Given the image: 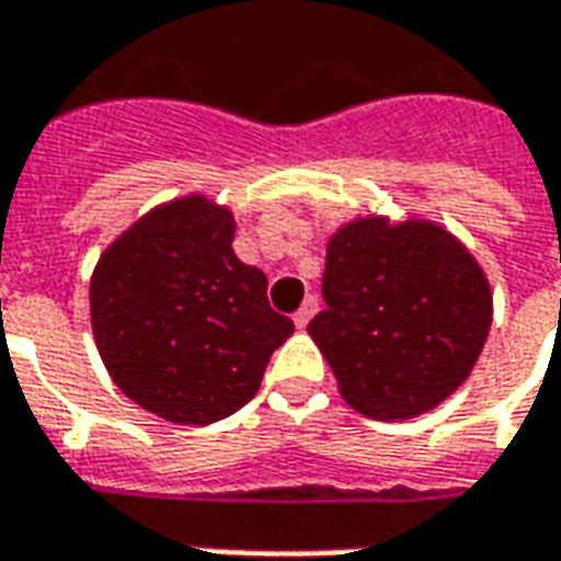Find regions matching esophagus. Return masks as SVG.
Wrapping results in <instances>:
<instances>
[{"label": "esophagus", "mask_w": 561, "mask_h": 561, "mask_svg": "<svg viewBox=\"0 0 561 561\" xmlns=\"http://www.w3.org/2000/svg\"><path fill=\"white\" fill-rule=\"evenodd\" d=\"M316 310H319V301H316L313 296L305 298V305L298 307L296 313H293V322H296L298 328H305L307 322H310V319H313V316H316Z\"/></svg>", "instance_id": "34e87169"}]
</instances>
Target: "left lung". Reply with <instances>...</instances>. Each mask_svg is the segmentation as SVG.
Returning <instances> with one entry per match:
<instances>
[{
	"label": "left lung",
	"instance_id": "obj_1",
	"mask_svg": "<svg viewBox=\"0 0 561 561\" xmlns=\"http://www.w3.org/2000/svg\"><path fill=\"white\" fill-rule=\"evenodd\" d=\"M325 310L310 336L348 405L376 420L435 408L473 369L491 289L467 248L435 225L360 218L328 242Z\"/></svg>",
	"mask_w": 561,
	"mask_h": 561
}]
</instances>
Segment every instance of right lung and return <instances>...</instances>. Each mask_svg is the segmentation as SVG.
<instances>
[{"instance_id":"right-lung-1","label":"right lung","mask_w":561,"mask_h":561,"mask_svg":"<svg viewBox=\"0 0 561 561\" xmlns=\"http://www.w3.org/2000/svg\"><path fill=\"white\" fill-rule=\"evenodd\" d=\"M233 216L204 197L153 209L108 248L91 280L105 369L136 405L206 425L248 405L296 331L265 275L233 254Z\"/></svg>"}]
</instances>
